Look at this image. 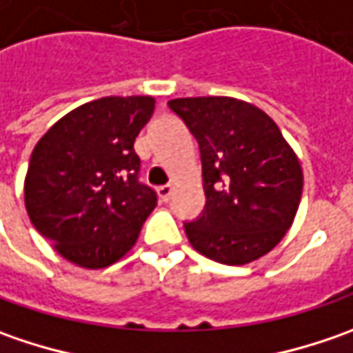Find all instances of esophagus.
I'll return each instance as SVG.
<instances>
[{"label": "esophagus", "instance_id": "1", "mask_svg": "<svg viewBox=\"0 0 353 353\" xmlns=\"http://www.w3.org/2000/svg\"><path fill=\"white\" fill-rule=\"evenodd\" d=\"M157 194L161 198V202H169L170 194H172V186L170 184H163V186H159L157 188Z\"/></svg>", "mask_w": 353, "mask_h": 353}]
</instances>
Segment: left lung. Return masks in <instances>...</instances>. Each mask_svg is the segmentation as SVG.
Wrapping results in <instances>:
<instances>
[{
	"mask_svg": "<svg viewBox=\"0 0 353 353\" xmlns=\"http://www.w3.org/2000/svg\"><path fill=\"white\" fill-rule=\"evenodd\" d=\"M169 108L194 135L206 206L184 222L190 245L212 261L245 265L273 250L296 216L301 163L277 123L225 96L176 98Z\"/></svg>",
	"mask_w": 353,
	"mask_h": 353,
	"instance_id": "8db88e82",
	"label": "left lung"
}]
</instances>
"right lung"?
<instances>
[{
	"label": "right lung",
	"instance_id": "add662e5",
	"mask_svg": "<svg viewBox=\"0 0 353 353\" xmlns=\"http://www.w3.org/2000/svg\"><path fill=\"white\" fill-rule=\"evenodd\" d=\"M155 98L108 96L59 119L34 145L25 176V208L64 259L102 269L135 243L157 192L139 183L135 137Z\"/></svg>",
	"mask_w": 353,
	"mask_h": 353
}]
</instances>
